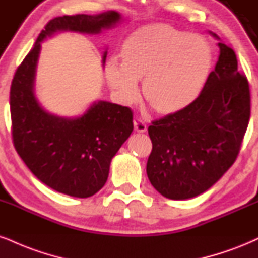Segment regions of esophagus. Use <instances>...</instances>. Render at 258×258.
Segmentation results:
<instances>
[{"instance_id": "esophagus-1", "label": "esophagus", "mask_w": 258, "mask_h": 258, "mask_svg": "<svg viewBox=\"0 0 258 258\" xmlns=\"http://www.w3.org/2000/svg\"><path fill=\"white\" fill-rule=\"evenodd\" d=\"M133 125H135V130L137 132H139V133L147 132L148 127H147V125H145L144 122H143L141 119H135V120H133Z\"/></svg>"}]
</instances>
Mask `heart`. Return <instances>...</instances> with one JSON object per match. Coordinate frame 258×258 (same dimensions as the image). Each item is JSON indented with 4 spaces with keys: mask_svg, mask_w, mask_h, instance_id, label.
I'll use <instances>...</instances> for the list:
<instances>
[{
    "mask_svg": "<svg viewBox=\"0 0 258 258\" xmlns=\"http://www.w3.org/2000/svg\"><path fill=\"white\" fill-rule=\"evenodd\" d=\"M120 62L110 57L105 78L122 103L131 104L143 94L160 114H174L194 103L206 86L213 63L206 38L169 25L142 27L123 40Z\"/></svg>",
    "mask_w": 258,
    "mask_h": 258,
    "instance_id": "1",
    "label": "heart"
}]
</instances>
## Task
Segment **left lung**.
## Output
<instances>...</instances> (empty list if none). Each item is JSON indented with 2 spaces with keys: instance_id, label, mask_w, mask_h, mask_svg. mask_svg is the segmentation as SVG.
Segmentation results:
<instances>
[{
  "instance_id": "8db88e82",
  "label": "left lung",
  "mask_w": 258,
  "mask_h": 258,
  "mask_svg": "<svg viewBox=\"0 0 258 258\" xmlns=\"http://www.w3.org/2000/svg\"><path fill=\"white\" fill-rule=\"evenodd\" d=\"M218 45L215 70L196 101L148 128L153 142L148 178L169 200H188L209 190L234 163L249 125V83L239 73L233 49Z\"/></svg>"
}]
</instances>
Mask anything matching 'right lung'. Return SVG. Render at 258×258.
I'll return each mask as SVG.
<instances>
[{"label":"right lung","instance_id":"obj_1","mask_svg":"<svg viewBox=\"0 0 258 258\" xmlns=\"http://www.w3.org/2000/svg\"><path fill=\"white\" fill-rule=\"evenodd\" d=\"M121 14L63 15L46 24L14 74L11 86L12 135L17 153L31 172L52 190L88 198L103 187L111 159L133 131L128 107L96 101L83 115L58 116L40 105L35 94L42 43L57 32L98 35L121 21ZM107 50L102 55L104 66Z\"/></svg>","mask_w":258,"mask_h":258}]
</instances>
